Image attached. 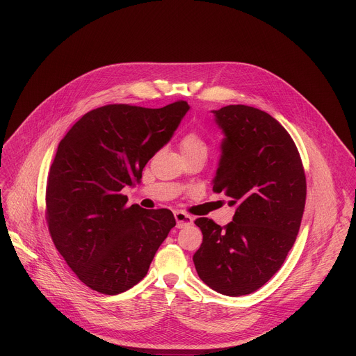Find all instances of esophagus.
<instances>
[{"instance_id":"esophagus-1","label":"esophagus","mask_w":356,"mask_h":356,"mask_svg":"<svg viewBox=\"0 0 356 356\" xmlns=\"http://www.w3.org/2000/svg\"><path fill=\"white\" fill-rule=\"evenodd\" d=\"M175 218H176V222H177V228H184V227L193 224V217L183 213V211H176Z\"/></svg>"}]
</instances>
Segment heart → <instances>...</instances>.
Masks as SVG:
<instances>
[{"instance_id":"heart-1","label":"heart","mask_w":356,"mask_h":356,"mask_svg":"<svg viewBox=\"0 0 356 356\" xmlns=\"http://www.w3.org/2000/svg\"><path fill=\"white\" fill-rule=\"evenodd\" d=\"M180 146L183 154H188V152L195 150H206V143L202 142V139L195 132H188L187 135H184L180 142Z\"/></svg>"}]
</instances>
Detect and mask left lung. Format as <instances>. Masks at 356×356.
Wrapping results in <instances>:
<instances>
[{
    "mask_svg": "<svg viewBox=\"0 0 356 356\" xmlns=\"http://www.w3.org/2000/svg\"><path fill=\"white\" fill-rule=\"evenodd\" d=\"M213 114L225 135L213 190L236 210L225 227L194 221L202 243L193 261L209 287L238 297L282 268L300 229L307 184L296 143L272 115L241 104Z\"/></svg>",
    "mask_w": 356,
    "mask_h": 356,
    "instance_id": "8db88e82",
    "label": "left lung"
}]
</instances>
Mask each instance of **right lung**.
<instances>
[{"label":"right lung","mask_w":356,"mask_h":356,"mask_svg":"<svg viewBox=\"0 0 356 356\" xmlns=\"http://www.w3.org/2000/svg\"><path fill=\"white\" fill-rule=\"evenodd\" d=\"M110 104L84 114L58 146L46 186L50 236L69 268L90 289L120 294L139 283L169 231L168 209L127 206L121 191L142 179L188 111Z\"/></svg>","instance_id":"obj_1"}]
</instances>
